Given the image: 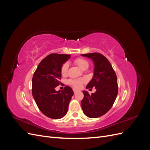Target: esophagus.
<instances>
[{"label":"esophagus","mask_w":150,"mask_h":150,"mask_svg":"<svg viewBox=\"0 0 150 150\" xmlns=\"http://www.w3.org/2000/svg\"><path fill=\"white\" fill-rule=\"evenodd\" d=\"M73 91H74V93H76V92H78V89H75V88H74V89H73Z\"/></svg>","instance_id":"esophagus-1"}]
</instances>
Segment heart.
Listing matches in <instances>:
<instances>
[{
	"label": "heart",
	"instance_id": "heart-1",
	"mask_svg": "<svg viewBox=\"0 0 150 150\" xmlns=\"http://www.w3.org/2000/svg\"><path fill=\"white\" fill-rule=\"evenodd\" d=\"M74 63L76 65H78L80 69L82 70L84 69H87L89 67L88 62L83 58L76 59L74 61ZM68 67H69V66H68V64L67 62L64 63V64L62 66L61 72L62 75L66 74L68 69ZM83 81H84L83 79H69L68 81V83L72 85V86H74L76 88H79L81 87V86H82Z\"/></svg>",
	"mask_w": 150,
	"mask_h": 150
}]
</instances>
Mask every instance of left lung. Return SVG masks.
I'll list each match as a JSON object with an SVG mask.
<instances>
[{"label":"left lung","instance_id":"8db88e82","mask_svg":"<svg viewBox=\"0 0 150 150\" xmlns=\"http://www.w3.org/2000/svg\"><path fill=\"white\" fill-rule=\"evenodd\" d=\"M81 56L93 61V77L86 88L95 87L96 89L91 95L83 91L84 98L81 103V106L86 116L96 118L106 114L114 104L118 92L117 77L110 61L102 54L95 52Z\"/></svg>","mask_w":150,"mask_h":150}]
</instances>
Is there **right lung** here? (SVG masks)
<instances>
[{"label": "right lung", "instance_id": "add662e5", "mask_svg": "<svg viewBox=\"0 0 150 150\" xmlns=\"http://www.w3.org/2000/svg\"><path fill=\"white\" fill-rule=\"evenodd\" d=\"M70 55L51 54L39 63L32 80V93L39 110L50 118L57 120L64 117L74 94L69 86L56 91L59 84L62 66Z\"/></svg>", "mask_w": 150, "mask_h": 150}]
</instances>
